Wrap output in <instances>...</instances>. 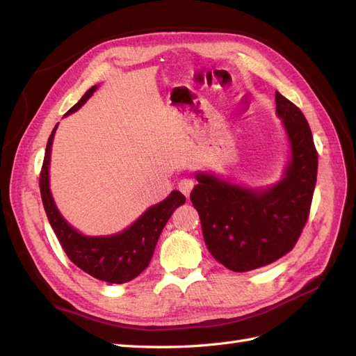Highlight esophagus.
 I'll return each mask as SVG.
<instances>
[{"instance_id": "obj_1", "label": "esophagus", "mask_w": 356, "mask_h": 356, "mask_svg": "<svg viewBox=\"0 0 356 356\" xmlns=\"http://www.w3.org/2000/svg\"><path fill=\"white\" fill-rule=\"evenodd\" d=\"M193 187H195V181H193L191 178H182V179H179V182H178L179 191L184 193L186 196L190 195V191L193 190Z\"/></svg>"}]
</instances>
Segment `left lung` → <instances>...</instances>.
<instances>
[{"mask_svg": "<svg viewBox=\"0 0 356 356\" xmlns=\"http://www.w3.org/2000/svg\"><path fill=\"white\" fill-rule=\"evenodd\" d=\"M275 96L289 148L282 178L250 187L199 170L190 195L208 251L233 272L267 266L293 250L314 197L318 154L309 123L293 102L279 92Z\"/></svg>", "mask_w": 356, "mask_h": 356, "instance_id": "1", "label": "left lung"}]
</instances>
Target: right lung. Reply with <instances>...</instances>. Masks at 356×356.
<instances>
[{
	"label": "right lung",
	"mask_w": 356,
	"mask_h": 356,
	"mask_svg": "<svg viewBox=\"0 0 356 356\" xmlns=\"http://www.w3.org/2000/svg\"><path fill=\"white\" fill-rule=\"evenodd\" d=\"M96 89L98 86H92L81 96V99L68 110L65 117L79 111ZM58 124L51 131L47 141L46 156L40 174L41 199L51 229L58 236L70 260L83 272L108 284L132 281L148 267L161 230L174 211L184 204L186 196L178 190H174L165 200L149 207L129 227L118 233L106 236L83 234L62 217L50 190V157Z\"/></svg>",
	"instance_id": "add662e5"
}]
</instances>
